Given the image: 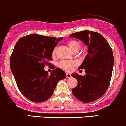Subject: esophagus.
Masks as SVG:
<instances>
[{
	"label": "esophagus",
	"instance_id": "34e87169",
	"mask_svg": "<svg viewBox=\"0 0 126 126\" xmlns=\"http://www.w3.org/2000/svg\"><path fill=\"white\" fill-rule=\"evenodd\" d=\"M66 77H67V78H70L71 77H72V75H71V74H70V73H67V74H66Z\"/></svg>",
	"mask_w": 126,
	"mask_h": 126
}]
</instances>
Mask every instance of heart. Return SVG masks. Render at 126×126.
<instances>
[{"label": "heart", "mask_w": 126, "mask_h": 126, "mask_svg": "<svg viewBox=\"0 0 126 126\" xmlns=\"http://www.w3.org/2000/svg\"><path fill=\"white\" fill-rule=\"evenodd\" d=\"M68 45L69 46L70 48L73 51V52L76 51H78L80 48V44L76 40H70L68 42ZM56 48H54L53 51V54H55L56 52ZM76 63L74 61H62L59 63V66L64 70L69 72L72 70V67L75 65Z\"/></svg>", "instance_id": "obj_1"}]
</instances>
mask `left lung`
<instances>
[{
  "mask_svg": "<svg viewBox=\"0 0 126 126\" xmlns=\"http://www.w3.org/2000/svg\"><path fill=\"white\" fill-rule=\"evenodd\" d=\"M70 37L83 41L88 51L78 68L85 70V75L72 74L78 81L72 93L83 102H92L101 97L109 86L114 65L112 49L105 38L96 32L83 31L72 33Z\"/></svg>",
  "mask_w": 126,
  "mask_h": 126,
  "instance_id": "8db88e82",
  "label": "left lung"
}]
</instances>
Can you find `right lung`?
Instances as JSON below:
<instances>
[{"mask_svg":"<svg viewBox=\"0 0 126 126\" xmlns=\"http://www.w3.org/2000/svg\"><path fill=\"white\" fill-rule=\"evenodd\" d=\"M31 34L19 38L10 58V68L22 95L34 102H42L51 97L59 80L66 74L56 68L51 75L45 71L50 65L52 53L58 42L63 39Z\"/></svg>","mask_w":126,"mask_h":126,"instance_id":"right-lung-1","label":"right lung"}]
</instances>
